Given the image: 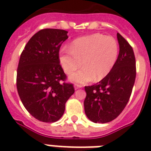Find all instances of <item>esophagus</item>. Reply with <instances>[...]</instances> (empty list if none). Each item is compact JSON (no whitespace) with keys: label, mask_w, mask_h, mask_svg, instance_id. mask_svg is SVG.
<instances>
[{"label":"esophagus","mask_w":151,"mask_h":151,"mask_svg":"<svg viewBox=\"0 0 151 151\" xmlns=\"http://www.w3.org/2000/svg\"><path fill=\"white\" fill-rule=\"evenodd\" d=\"M81 87H82V86L80 85H77V84H76V85H74V88H75L76 90L78 89V88H81Z\"/></svg>","instance_id":"34e87169"}]
</instances>
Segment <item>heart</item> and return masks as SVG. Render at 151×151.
<instances>
[{
    "label": "heart",
    "instance_id": "heart-1",
    "mask_svg": "<svg viewBox=\"0 0 151 151\" xmlns=\"http://www.w3.org/2000/svg\"><path fill=\"white\" fill-rule=\"evenodd\" d=\"M118 45L112 37L96 34L74 40L70 49L63 48L59 53V63L64 72L71 74V82L83 85L105 78L114 68L117 55ZM83 63L81 64V63Z\"/></svg>",
    "mask_w": 151,
    "mask_h": 151
}]
</instances>
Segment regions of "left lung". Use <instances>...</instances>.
<instances>
[{"label": "left lung", "mask_w": 151, "mask_h": 151, "mask_svg": "<svg viewBox=\"0 0 151 151\" xmlns=\"http://www.w3.org/2000/svg\"><path fill=\"white\" fill-rule=\"evenodd\" d=\"M119 55L114 68L94 85L85 86L84 101L88 118L95 123H107L124 110L136 80V58L129 42L117 33Z\"/></svg>", "instance_id": "left-lung-1"}]
</instances>
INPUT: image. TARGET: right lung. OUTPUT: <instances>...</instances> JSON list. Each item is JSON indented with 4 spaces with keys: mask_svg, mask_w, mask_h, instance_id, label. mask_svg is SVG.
<instances>
[{
    "mask_svg": "<svg viewBox=\"0 0 151 151\" xmlns=\"http://www.w3.org/2000/svg\"><path fill=\"white\" fill-rule=\"evenodd\" d=\"M67 33L64 29H41L29 39L20 55L18 93L27 111L41 122L60 119L66 101L74 93L73 85L65 82L66 76L59 59Z\"/></svg>",
    "mask_w": 151,
    "mask_h": 151,
    "instance_id": "1",
    "label": "right lung"
}]
</instances>
